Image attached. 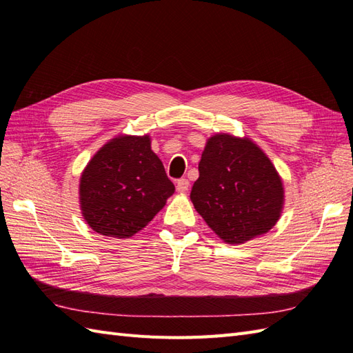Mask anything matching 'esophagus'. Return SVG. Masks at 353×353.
Returning a JSON list of instances; mask_svg holds the SVG:
<instances>
[{
    "mask_svg": "<svg viewBox=\"0 0 353 353\" xmlns=\"http://www.w3.org/2000/svg\"><path fill=\"white\" fill-rule=\"evenodd\" d=\"M188 187H190L188 179H185V178H181V179H178V183H176V190H178V193H187V191H188Z\"/></svg>",
    "mask_w": 353,
    "mask_h": 353,
    "instance_id": "esophagus-1",
    "label": "esophagus"
}]
</instances>
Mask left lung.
<instances>
[{
    "instance_id": "left-lung-1",
    "label": "left lung",
    "mask_w": 353,
    "mask_h": 353,
    "mask_svg": "<svg viewBox=\"0 0 353 353\" xmlns=\"http://www.w3.org/2000/svg\"><path fill=\"white\" fill-rule=\"evenodd\" d=\"M199 174L191 201L223 243H248L279 222L284 208L283 179L250 138L227 132L209 137Z\"/></svg>"
}]
</instances>
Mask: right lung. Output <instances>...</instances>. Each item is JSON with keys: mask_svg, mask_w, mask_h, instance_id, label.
I'll return each mask as SVG.
<instances>
[{"mask_svg": "<svg viewBox=\"0 0 353 353\" xmlns=\"http://www.w3.org/2000/svg\"><path fill=\"white\" fill-rule=\"evenodd\" d=\"M174 193L148 134L112 138L91 157L79 178L82 216L91 230L105 237L135 236Z\"/></svg>", "mask_w": 353, "mask_h": 353, "instance_id": "1", "label": "right lung"}]
</instances>
